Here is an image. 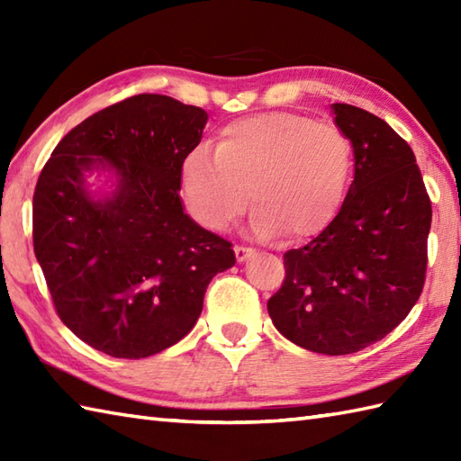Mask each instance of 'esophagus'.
<instances>
[{
  "instance_id": "34e87169",
  "label": "esophagus",
  "mask_w": 461,
  "mask_h": 461,
  "mask_svg": "<svg viewBox=\"0 0 461 461\" xmlns=\"http://www.w3.org/2000/svg\"><path fill=\"white\" fill-rule=\"evenodd\" d=\"M233 251H236L238 261H246L248 258L253 256V249H251V248H246V246H236V248H233Z\"/></svg>"
}]
</instances>
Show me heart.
<instances>
[{"label": "heart", "instance_id": "1", "mask_svg": "<svg viewBox=\"0 0 461 461\" xmlns=\"http://www.w3.org/2000/svg\"><path fill=\"white\" fill-rule=\"evenodd\" d=\"M352 149L335 124L301 113H263L225 124L213 156L198 149L180 168L182 195L202 228L221 231L248 210L259 238L307 241L345 200Z\"/></svg>", "mask_w": 461, "mask_h": 461}]
</instances>
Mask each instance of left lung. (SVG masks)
Listing matches in <instances>:
<instances>
[{"label": "left lung", "instance_id": "8db88e82", "mask_svg": "<svg viewBox=\"0 0 461 461\" xmlns=\"http://www.w3.org/2000/svg\"><path fill=\"white\" fill-rule=\"evenodd\" d=\"M332 111L355 180L329 228L283 256L285 279L267 311L291 342L339 357L384 339L422 295L432 203L402 136L358 106Z\"/></svg>", "mask_w": 461, "mask_h": 461}]
</instances>
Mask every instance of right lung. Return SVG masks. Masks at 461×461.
Returning a JSON list of instances; mask_svg holds the SVG:
<instances>
[{"mask_svg": "<svg viewBox=\"0 0 461 461\" xmlns=\"http://www.w3.org/2000/svg\"><path fill=\"white\" fill-rule=\"evenodd\" d=\"M208 114L164 95H134L68 131L33 194V249L59 319L114 358H144L184 339L231 243L180 202V168ZM109 165L120 185L93 201L82 172Z\"/></svg>", "mask_w": 461, "mask_h": 461, "instance_id": "obj_1", "label": "right lung"}]
</instances>
